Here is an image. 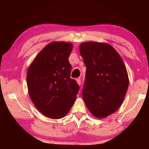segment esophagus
I'll return each mask as SVG.
<instances>
[{
    "mask_svg": "<svg viewBox=\"0 0 149 149\" xmlns=\"http://www.w3.org/2000/svg\"><path fill=\"white\" fill-rule=\"evenodd\" d=\"M76 81L77 83V84L79 85H80L81 84V79H79V78H77V79H76Z\"/></svg>",
    "mask_w": 149,
    "mask_h": 149,
    "instance_id": "esophagus-1",
    "label": "esophagus"
}]
</instances>
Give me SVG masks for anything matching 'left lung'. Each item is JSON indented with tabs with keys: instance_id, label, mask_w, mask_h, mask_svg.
I'll return each instance as SVG.
<instances>
[{
	"instance_id": "obj_1",
	"label": "left lung",
	"mask_w": 149,
	"mask_h": 149,
	"mask_svg": "<svg viewBox=\"0 0 149 149\" xmlns=\"http://www.w3.org/2000/svg\"><path fill=\"white\" fill-rule=\"evenodd\" d=\"M79 52L87 68L84 102L95 117H107L120 108L127 93L129 77L124 63L114 47L105 42H83Z\"/></svg>"
}]
</instances>
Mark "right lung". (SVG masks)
I'll list each match as a JSON object with an SVG mask.
<instances>
[{"label": "right lung", "mask_w": 149, "mask_h": 149, "mask_svg": "<svg viewBox=\"0 0 149 149\" xmlns=\"http://www.w3.org/2000/svg\"><path fill=\"white\" fill-rule=\"evenodd\" d=\"M71 42L53 41L35 58L27 72L30 99L42 115L60 119L74 104L79 87L70 78Z\"/></svg>", "instance_id": "1"}]
</instances>
